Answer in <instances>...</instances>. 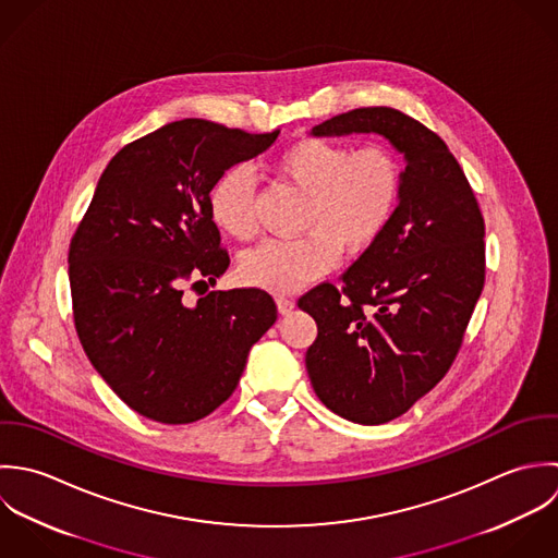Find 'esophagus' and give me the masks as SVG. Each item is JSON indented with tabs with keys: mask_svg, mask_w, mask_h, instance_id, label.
<instances>
[{
	"mask_svg": "<svg viewBox=\"0 0 558 558\" xmlns=\"http://www.w3.org/2000/svg\"><path fill=\"white\" fill-rule=\"evenodd\" d=\"M276 306H278V313L280 315H289L293 308H295V302L291 298H276Z\"/></svg>",
	"mask_w": 558,
	"mask_h": 558,
	"instance_id": "34e87169",
	"label": "esophagus"
}]
</instances>
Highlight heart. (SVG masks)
Returning <instances> with one entry per match:
<instances>
[{"mask_svg": "<svg viewBox=\"0 0 558 558\" xmlns=\"http://www.w3.org/2000/svg\"><path fill=\"white\" fill-rule=\"evenodd\" d=\"M280 179L306 194L300 239H269L241 256L243 282L289 295L338 265L340 247L349 254L368 250L388 228L401 196V168L384 146L353 150L347 144L308 137L287 146L276 159ZM254 177L232 166L209 192V216L234 239L256 232Z\"/></svg>", "mask_w": 558, "mask_h": 558, "instance_id": "b5f03b06", "label": "heart"}]
</instances>
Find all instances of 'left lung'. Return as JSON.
<instances>
[{
    "mask_svg": "<svg viewBox=\"0 0 558 558\" xmlns=\"http://www.w3.org/2000/svg\"><path fill=\"white\" fill-rule=\"evenodd\" d=\"M377 133L403 155L401 196L384 234L342 274L300 298L317 322L306 351L326 408L360 425L405 414L450 368L485 282V223L445 142L392 108H360L315 137Z\"/></svg>",
    "mask_w": 558,
    "mask_h": 558,
    "instance_id": "obj_1",
    "label": "left lung"
}]
</instances>
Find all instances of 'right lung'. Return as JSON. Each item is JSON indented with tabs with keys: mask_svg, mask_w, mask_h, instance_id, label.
<instances>
[{
	"mask_svg": "<svg viewBox=\"0 0 558 558\" xmlns=\"http://www.w3.org/2000/svg\"><path fill=\"white\" fill-rule=\"evenodd\" d=\"M278 133L203 118L159 126L113 155L71 241L82 347L113 392L150 421L187 425L220 408L252 344L276 324L260 289L211 291L187 306L183 284H216L226 271L209 192Z\"/></svg>",
	"mask_w": 558,
	"mask_h": 558,
	"instance_id": "right-lung-1",
	"label": "right lung"
}]
</instances>
